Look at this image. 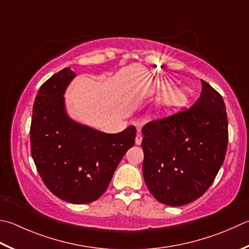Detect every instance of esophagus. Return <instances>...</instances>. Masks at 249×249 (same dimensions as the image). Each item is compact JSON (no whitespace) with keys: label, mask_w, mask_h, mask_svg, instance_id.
<instances>
[{"label":"esophagus","mask_w":249,"mask_h":249,"mask_svg":"<svg viewBox=\"0 0 249 249\" xmlns=\"http://www.w3.org/2000/svg\"><path fill=\"white\" fill-rule=\"evenodd\" d=\"M141 141H142V136H141L140 134H137V136H136V139H135V143L139 145V144H141Z\"/></svg>","instance_id":"1"}]
</instances>
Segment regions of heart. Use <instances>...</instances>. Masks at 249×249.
<instances>
[{"label":"heart","instance_id":"1","mask_svg":"<svg viewBox=\"0 0 249 249\" xmlns=\"http://www.w3.org/2000/svg\"><path fill=\"white\" fill-rule=\"evenodd\" d=\"M170 84H172V82L168 80H158L154 82L152 86V89L154 91L165 90L164 94L155 102V108L159 111H167L175 108L183 100L184 96H186V92L180 87H172V89L168 90L167 89L170 86Z\"/></svg>","mask_w":249,"mask_h":249}]
</instances>
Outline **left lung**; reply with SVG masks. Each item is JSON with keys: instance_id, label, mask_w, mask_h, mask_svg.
Masks as SVG:
<instances>
[{"instance_id": "8db88e82", "label": "left lung", "mask_w": 249, "mask_h": 249, "mask_svg": "<svg viewBox=\"0 0 249 249\" xmlns=\"http://www.w3.org/2000/svg\"><path fill=\"white\" fill-rule=\"evenodd\" d=\"M201 82V96L192 107L150 121L141 129L145 184L168 206L186 205L202 196L225 160V102L208 83Z\"/></svg>"}]
</instances>
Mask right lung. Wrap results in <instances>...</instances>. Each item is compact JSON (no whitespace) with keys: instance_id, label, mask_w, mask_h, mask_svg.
I'll use <instances>...</instances> for the list:
<instances>
[{"instance_id":"1","label":"right lung","mask_w":249,"mask_h":249,"mask_svg":"<svg viewBox=\"0 0 249 249\" xmlns=\"http://www.w3.org/2000/svg\"><path fill=\"white\" fill-rule=\"evenodd\" d=\"M75 76L68 67L40 87L33 105L31 153L53 194L72 204H86L105 193L122 158L135 143L136 127L106 134L73 120L65 94Z\"/></svg>"}]
</instances>
